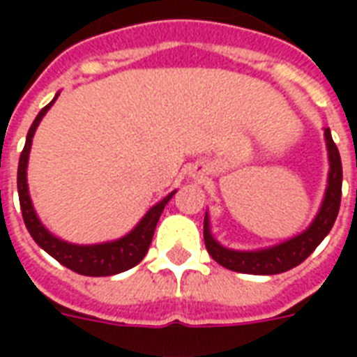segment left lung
Returning a JSON list of instances; mask_svg holds the SVG:
<instances>
[{
    "label": "left lung",
    "mask_w": 357,
    "mask_h": 357,
    "mask_svg": "<svg viewBox=\"0 0 357 357\" xmlns=\"http://www.w3.org/2000/svg\"><path fill=\"white\" fill-rule=\"evenodd\" d=\"M325 143H327V153H329L327 189H325L321 208L306 231H302L284 243H279L275 247L260 248V250H233V248L222 247L212 237L208 214L204 216V245H206L208 255L220 266L231 269V271H239V273H250V275H275V273L289 271L304 262L317 248V245L327 237V233L331 231V227L337 220L338 208H340L342 162H340L337 145L331 137L329 128L325 130Z\"/></svg>",
    "instance_id": "1"
}]
</instances>
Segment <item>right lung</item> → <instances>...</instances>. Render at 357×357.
<instances>
[{
	"instance_id": "1",
	"label": "right lung",
	"mask_w": 357,
	"mask_h": 357,
	"mask_svg": "<svg viewBox=\"0 0 357 357\" xmlns=\"http://www.w3.org/2000/svg\"><path fill=\"white\" fill-rule=\"evenodd\" d=\"M57 95L36 116V120L30 126V130H28L24 149L20 153L19 172H17V187H19L22 220H24L26 229L32 235V239L47 255L53 256L59 264H63L65 268L73 269V271L80 273V275L89 277L116 275V273H122L126 269L137 266L145 258L149 245H151L153 235H155V227L158 224V218L162 214L164 206L168 204V201L176 195V191H172L168 197H164L162 201L156 202L155 206L149 210L145 216L141 218L139 224L135 225L128 235H124L122 239L110 241V243H101V245H73V243L61 241L53 233L47 231L43 227L42 222H40V218H38L34 206H32V201H30V193H28L26 183V168L28 155H30V147H32V137H34L36 128L42 122V118L45 116V112L50 110L51 105L57 101Z\"/></svg>"
}]
</instances>
